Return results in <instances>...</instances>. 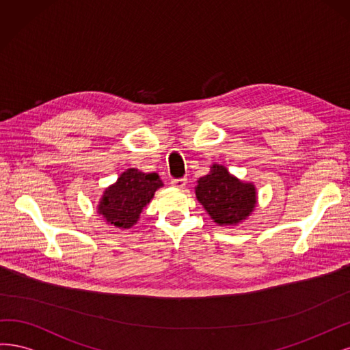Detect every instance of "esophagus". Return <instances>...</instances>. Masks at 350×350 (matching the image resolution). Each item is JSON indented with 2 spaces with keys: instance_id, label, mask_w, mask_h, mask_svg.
<instances>
[{
  "instance_id": "34e87169",
  "label": "esophagus",
  "mask_w": 350,
  "mask_h": 350,
  "mask_svg": "<svg viewBox=\"0 0 350 350\" xmlns=\"http://www.w3.org/2000/svg\"><path fill=\"white\" fill-rule=\"evenodd\" d=\"M186 183H187V178H185V177L173 178L172 182H170V185H172L173 187H176V189H183V187L186 186Z\"/></svg>"
}]
</instances>
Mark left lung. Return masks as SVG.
Instances as JSON below:
<instances>
[{
    "instance_id": "8db88e82",
    "label": "left lung",
    "mask_w": 350,
    "mask_h": 350,
    "mask_svg": "<svg viewBox=\"0 0 350 350\" xmlns=\"http://www.w3.org/2000/svg\"><path fill=\"white\" fill-rule=\"evenodd\" d=\"M196 198L218 225H235L250 215L256 206V189L230 174L224 165L213 164L200 177Z\"/></svg>"
}]
</instances>
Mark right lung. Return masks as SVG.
I'll return each mask as SVG.
<instances>
[{"label": "right lung", "instance_id": "right-lung-1", "mask_svg": "<svg viewBox=\"0 0 350 350\" xmlns=\"http://www.w3.org/2000/svg\"><path fill=\"white\" fill-rule=\"evenodd\" d=\"M163 186L157 173H142L128 168L118 182L105 190L98 204V213L107 224L118 228H131L137 224L142 209L150 204L155 190Z\"/></svg>", "mask_w": 350, "mask_h": 350}]
</instances>
